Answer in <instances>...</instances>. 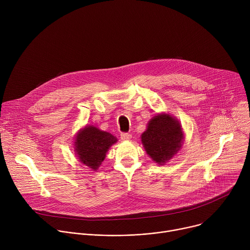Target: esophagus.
I'll use <instances>...</instances> for the list:
<instances>
[{"instance_id": "1", "label": "esophagus", "mask_w": 250, "mask_h": 250, "mask_svg": "<svg viewBox=\"0 0 250 250\" xmlns=\"http://www.w3.org/2000/svg\"><path fill=\"white\" fill-rule=\"evenodd\" d=\"M121 138H122V140H125V141L129 140L131 138V135L129 133H122Z\"/></svg>"}]
</instances>
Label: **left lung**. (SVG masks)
Listing matches in <instances>:
<instances>
[{"label":"left lung","instance_id":"left-lung-1","mask_svg":"<svg viewBox=\"0 0 250 250\" xmlns=\"http://www.w3.org/2000/svg\"><path fill=\"white\" fill-rule=\"evenodd\" d=\"M140 138L148 156L155 163L164 165L181 149L185 137L179 121L162 112L149 120Z\"/></svg>","mask_w":250,"mask_h":250}]
</instances>
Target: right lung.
<instances>
[{"mask_svg":"<svg viewBox=\"0 0 250 250\" xmlns=\"http://www.w3.org/2000/svg\"><path fill=\"white\" fill-rule=\"evenodd\" d=\"M118 138L108 131L95 125H86L78 130L74 138V152L79 161L97 171L104 160L110 147L117 144Z\"/></svg>","mask_w":250,"mask_h":250,"instance_id":"1","label":"right lung"}]
</instances>
